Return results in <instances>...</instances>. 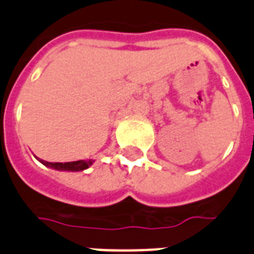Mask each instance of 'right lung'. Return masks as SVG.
<instances>
[{"instance_id":"right-lung-1","label":"right lung","mask_w":254,"mask_h":254,"mask_svg":"<svg viewBox=\"0 0 254 254\" xmlns=\"http://www.w3.org/2000/svg\"><path fill=\"white\" fill-rule=\"evenodd\" d=\"M40 162L45 165V166L50 167V169L54 170H60V171H83V170L88 169L91 166L92 163L94 162L93 160H88V161H74V162H48V161L39 160Z\"/></svg>"}]
</instances>
